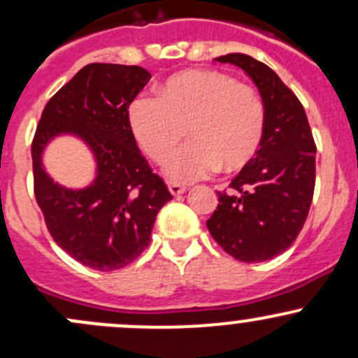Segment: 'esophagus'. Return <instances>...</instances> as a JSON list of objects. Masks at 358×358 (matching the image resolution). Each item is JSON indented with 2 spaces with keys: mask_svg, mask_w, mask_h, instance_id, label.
<instances>
[{
  "mask_svg": "<svg viewBox=\"0 0 358 358\" xmlns=\"http://www.w3.org/2000/svg\"><path fill=\"white\" fill-rule=\"evenodd\" d=\"M168 188H170L171 195H175V197H176V195H182L183 192L187 190L185 187H183V185H178V183H170V185H168Z\"/></svg>",
  "mask_w": 358,
  "mask_h": 358,
  "instance_id": "esophagus-1",
  "label": "esophagus"
}]
</instances>
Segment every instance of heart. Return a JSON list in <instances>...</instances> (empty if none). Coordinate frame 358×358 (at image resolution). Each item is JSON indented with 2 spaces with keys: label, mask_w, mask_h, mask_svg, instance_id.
Returning a JSON list of instances; mask_svg holds the SVG:
<instances>
[{
  "label": "heart",
  "mask_w": 358,
  "mask_h": 358,
  "mask_svg": "<svg viewBox=\"0 0 358 358\" xmlns=\"http://www.w3.org/2000/svg\"><path fill=\"white\" fill-rule=\"evenodd\" d=\"M137 144L155 163H163L183 137L164 173L173 183L207 178L221 168L236 173L257 156L265 132V105L251 85L238 83L215 69L173 74L158 88V98L139 96L129 107Z\"/></svg>",
  "instance_id": "obj_1"
}]
</instances>
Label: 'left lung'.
I'll use <instances>...</instances> for the list:
<instances>
[{
  "label": "left lung",
  "mask_w": 358,
  "mask_h": 358,
  "mask_svg": "<svg viewBox=\"0 0 358 358\" xmlns=\"http://www.w3.org/2000/svg\"><path fill=\"white\" fill-rule=\"evenodd\" d=\"M241 68L265 105V132L257 156L217 192L207 227L217 245L239 262L270 260L299 236L316 182V144L304 107L277 73L246 54L215 59Z\"/></svg>",
  "instance_id": "obj_1"
}]
</instances>
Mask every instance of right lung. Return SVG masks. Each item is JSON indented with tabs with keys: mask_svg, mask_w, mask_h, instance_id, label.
I'll list each match as a JSON object with an SVG mask.
<instances>
[{
	"mask_svg": "<svg viewBox=\"0 0 358 358\" xmlns=\"http://www.w3.org/2000/svg\"><path fill=\"white\" fill-rule=\"evenodd\" d=\"M149 80L141 66H85L47 101L34 136V192L47 229L74 260L100 272L119 270L148 248L156 215L173 199L141 155L129 122V107ZM62 134L92 149V186L66 189L43 170L41 152Z\"/></svg>",
	"mask_w": 358,
	"mask_h": 358,
	"instance_id": "1",
	"label": "right lung"
}]
</instances>
